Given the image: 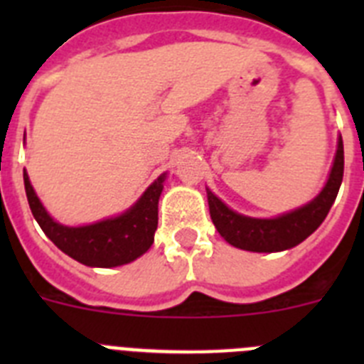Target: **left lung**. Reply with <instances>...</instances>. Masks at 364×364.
Returning a JSON list of instances; mask_svg holds the SVG:
<instances>
[{"instance_id":"obj_1","label":"left lung","mask_w":364,"mask_h":364,"mask_svg":"<svg viewBox=\"0 0 364 364\" xmlns=\"http://www.w3.org/2000/svg\"><path fill=\"white\" fill-rule=\"evenodd\" d=\"M343 171H345V151H343V138L339 136L326 184L308 204L273 218L246 217L231 210L211 189L205 188L211 220L222 239L239 250L257 253L284 252L308 239L323 224L339 193Z\"/></svg>"}]
</instances>
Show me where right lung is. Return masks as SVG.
<instances>
[{"mask_svg":"<svg viewBox=\"0 0 364 364\" xmlns=\"http://www.w3.org/2000/svg\"><path fill=\"white\" fill-rule=\"evenodd\" d=\"M167 173H162L129 210L87 226H65L45 210L23 171L31 211L43 233L63 253L91 268H117L129 264L151 247L159 226V200Z\"/></svg>","mask_w":364,"mask_h":364,"instance_id":"add662e5","label":"right lung"}]
</instances>
